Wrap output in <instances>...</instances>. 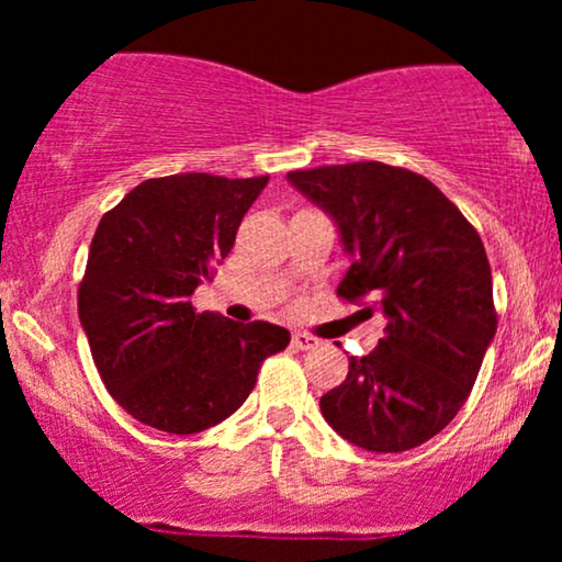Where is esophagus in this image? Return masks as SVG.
<instances>
[{"label":"esophagus","mask_w":562,"mask_h":562,"mask_svg":"<svg viewBox=\"0 0 562 562\" xmlns=\"http://www.w3.org/2000/svg\"><path fill=\"white\" fill-rule=\"evenodd\" d=\"M293 346L301 348V351H308V348L319 346V338H314L312 333H293Z\"/></svg>","instance_id":"1"}]
</instances>
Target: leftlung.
<instances>
[{"label":"left lung","mask_w":562,"mask_h":562,"mask_svg":"<svg viewBox=\"0 0 562 562\" xmlns=\"http://www.w3.org/2000/svg\"><path fill=\"white\" fill-rule=\"evenodd\" d=\"M288 179L333 216L351 254L340 299L370 295L389 317L375 351L348 357L344 383L319 398L322 415L367 451L420 447L468 402L496 333L479 232L430 179L380 160Z\"/></svg>","instance_id":"8db88e82"}]
</instances>
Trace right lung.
<instances>
[{
    "mask_svg": "<svg viewBox=\"0 0 562 562\" xmlns=\"http://www.w3.org/2000/svg\"><path fill=\"white\" fill-rule=\"evenodd\" d=\"M269 177L171 173L134 187L97 224L79 319L102 383L132 417L190 436L227 420L263 359L290 344L269 322L195 312Z\"/></svg>",
    "mask_w": 562,
    "mask_h": 562,
    "instance_id": "right-lung-1",
    "label": "right lung"
}]
</instances>
